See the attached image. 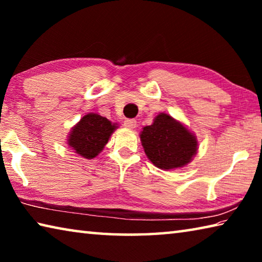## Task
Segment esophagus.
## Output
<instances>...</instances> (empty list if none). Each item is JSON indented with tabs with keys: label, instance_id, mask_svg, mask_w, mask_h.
I'll return each instance as SVG.
<instances>
[{
	"label": "esophagus",
	"instance_id": "34e87169",
	"mask_svg": "<svg viewBox=\"0 0 262 262\" xmlns=\"http://www.w3.org/2000/svg\"><path fill=\"white\" fill-rule=\"evenodd\" d=\"M125 126L127 128H129V129H134L137 126V122L134 119H127V120H125Z\"/></svg>",
	"mask_w": 262,
	"mask_h": 262
}]
</instances>
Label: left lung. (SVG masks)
Masks as SVG:
<instances>
[{
	"label": "left lung",
	"mask_w": 262,
	"mask_h": 262,
	"mask_svg": "<svg viewBox=\"0 0 262 262\" xmlns=\"http://www.w3.org/2000/svg\"><path fill=\"white\" fill-rule=\"evenodd\" d=\"M141 142L155 166L162 170L183 167L198 151V141L183 123L161 113L141 132Z\"/></svg>",
	"instance_id": "8db88e82"
}]
</instances>
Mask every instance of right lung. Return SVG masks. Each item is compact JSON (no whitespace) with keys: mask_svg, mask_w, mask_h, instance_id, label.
<instances>
[{"mask_svg":"<svg viewBox=\"0 0 262 262\" xmlns=\"http://www.w3.org/2000/svg\"><path fill=\"white\" fill-rule=\"evenodd\" d=\"M115 128H118L117 123H112L108 119L97 113H89L73 128L68 144L79 156L95 158L104 149Z\"/></svg>","mask_w":262,"mask_h":262,"instance_id":"add662e5","label":"right lung"}]
</instances>
